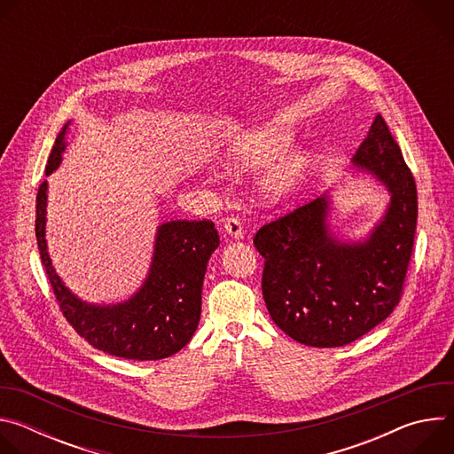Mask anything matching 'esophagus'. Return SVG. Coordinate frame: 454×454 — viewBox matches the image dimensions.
Segmentation results:
<instances>
[{
	"label": "esophagus",
	"instance_id": "esophagus-1",
	"mask_svg": "<svg viewBox=\"0 0 454 454\" xmlns=\"http://www.w3.org/2000/svg\"><path fill=\"white\" fill-rule=\"evenodd\" d=\"M224 231L231 239H242V235H244V228H242V224L237 217H230V219L224 221Z\"/></svg>",
	"mask_w": 454,
	"mask_h": 454
}]
</instances>
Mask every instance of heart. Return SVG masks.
I'll list each match as a JSON object with an SVG mask.
<instances>
[{
    "label": "heart",
    "instance_id": "heart-1",
    "mask_svg": "<svg viewBox=\"0 0 454 454\" xmlns=\"http://www.w3.org/2000/svg\"><path fill=\"white\" fill-rule=\"evenodd\" d=\"M291 135L277 127H264L237 138L228 153L226 165L230 168H251L266 165L278 158L291 144ZM309 160L296 153L282 160L264 179V190L271 198H282L303 177Z\"/></svg>",
    "mask_w": 454,
    "mask_h": 454
}]
</instances>
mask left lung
Masks as SVG:
<instances>
[{
    "mask_svg": "<svg viewBox=\"0 0 454 454\" xmlns=\"http://www.w3.org/2000/svg\"><path fill=\"white\" fill-rule=\"evenodd\" d=\"M352 163L372 172L392 196L368 239L343 242L331 233L329 196L264 224L253 239L264 256L262 294L273 321L309 347L359 340L403 296L417 228V186L380 114Z\"/></svg>",
    "mask_w": 454,
    "mask_h": 454,
    "instance_id": "1",
    "label": "left lung"
}]
</instances>
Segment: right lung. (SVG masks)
I'll list each match as a JSON object with an SVG mask.
<instances>
[{"mask_svg":"<svg viewBox=\"0 0 454 454\" xmlns=\"http://www.w3.org/2000/svg\"><path fill=\"white\" fill-rule=\"evenodd\" d=\"M62 127L48 156L51 174L67 149ZM46 190L43 181L35 205V237L41 261L60 312L91 347L109 356L158 361L179 352L196 333L201 317V291L210 254L219 246L215 224L203 221H170L158 228L153 264L140 291L123 303L93 305L77 298L55 273L46 249Z\"/></svg>","mask_w":454,"mask_h":454,"instance_id":"add662e5","label":"right lung"}]
</instances>
